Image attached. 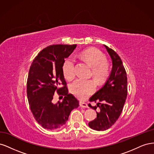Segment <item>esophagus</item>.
I'll list each match as a JSON object with an SVG mask.
<instances>
[{
  "mask_svg": "<svg viewBox=\"0 0 154 154\" xmlns=\"http://www.w3.org/2000/svg\"><path fill=\"white\" fill-rule=\"evenodd\" d=\"M80 106L82 108H88V105L86 103H84V102H80Z\"/></svg>",
  "mask_w": 154,
  "mask_h": 154,
  "instance_id": "obj_1",
  "label": "esophagus"
}]
</instances>
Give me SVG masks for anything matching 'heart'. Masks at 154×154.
I'll use <instances>...</instances> for the list:
<instances>
[{"instance_id": "1", "label": "heart", "mask_w": 154, "mask_h": 154, "mask_svg": "<svg viewBox=\"0 0 154 154\" xmlns=\"http://www.w3.org/2000/svg\"><path fill=\"white\" fill-rule=\"evenodd\" d=\"M83 61L91 66L92 74L97 82L105 81L109 74V67L106 62V57L100 51L89 49L79 54ZM62 71L64 77L71 80L75 76V60L72 57H69L64 60ZM96 86L91 80H85L79 78L70 85V91L72 94L81 100L86 99L94 92Z\"/></svg>"}]
</instances>
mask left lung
<instances>
[{
	"instance_id": "1",
	"label": "left lung",
	"mask_w": 154,
	"mask_h": 154,
	"mask_svg": "<svg viewBox=\"0 0 154 154\" xmlns=\"http://www.w3.org/2000/svg\"><path fill=\"white\" fill-rule=\"evenodd\" d=\"M112 60L110 75L103 86L89 100L98 102L97 106H88L100 111L96 112L97 118L88 123L89 127L97 131H104L110 128L119 118L127 96V77L122 59L114 50L103 45Z\"/></svg>"
}]
</instances>
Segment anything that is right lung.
<instances>
[{"instance_id":"right-lung-1","label":"right lung","mask_w":154,"mask_h":154,"mask_svg":"<svg viewBox=\"0 0 154 154\" xmlns=\"http://www.w3.org/2000/svg\"><path fill=\"white\" fill-rule=\"evenodd\" d=\"M76 48V45H49L42 50L31 63L27 82V99L36 121L45 129L61 128L71 112L79 106L76 97L68 94L62 71L65 59ZM56 91L65 97L62 102L54 104L52 100Z\"/></svg>"}]
</instances>
